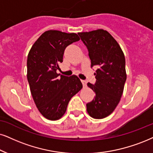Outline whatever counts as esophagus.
Returning <instances> with one entry per match:
<instances>
[{"instance_id": "1", "label": "esophagus", "mask_w": 153, "mask_h": 153, "mask_svg": "<svg viewBox=\"0 0 153 153\" xmlns=\"http://www.w3.org/2000/svg\"><path fill=\"white\" fill-rule=\"evenodd\" d=\"M81 82H82V84L83 87L86 86V81L85 80H81Z\"/></svg>"}]
</instances>
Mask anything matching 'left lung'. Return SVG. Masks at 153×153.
I'll return each instance as SVG.
<instances>
[{"mask_svg":"<svg viewBox=\"0 0 153 153\" xmlns=\"http://www.w3.org/2000/svg\"><path fill=\"white\" fill-rule=\"evenodd\" d=\"M78 34L88 49L91 66L99 67L94 73L95 84L88 83L95 97L86 104L87 111L94 119H104L114 111L123 94L126 80L124 54L107 31L99 29Z\"/></svg>","mask_w":153,"mask_h":153,"instance_id":"obj_1","label":"left lung"}]
</instances>
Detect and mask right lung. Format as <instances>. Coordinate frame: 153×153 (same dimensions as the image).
<instances>
[{"label":"right lung","mask_w":153,"mask_h":153,"mask_svg":"<svg viewBox=\"0 0 153 153\" xmlns=\"http://www.w3.org/2000/svg\"><path fill=\"white\" fill-rule=\"evenodd\" d=\"M79 40L75 33L48 30L38 38L29 52L27 77L31 94L38 110L46 119H61L72 97L82 88L76 75L59 76L56 73L63 62L65 48Z\"/></svg>","instance_id":"add662e5"}]
</instances>
